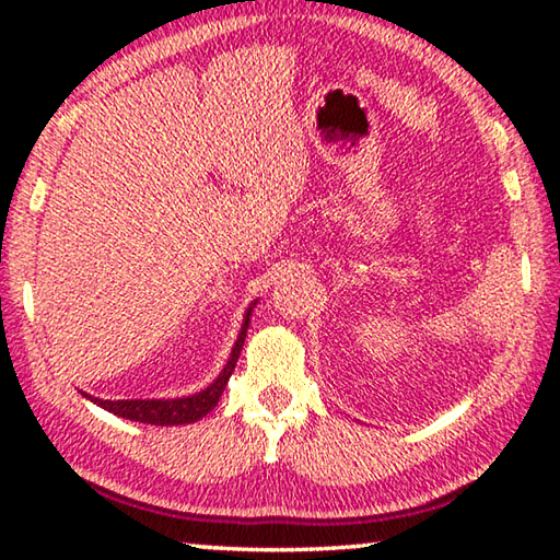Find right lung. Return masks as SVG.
Masks as SVG:
<instances>
[{
	"mask_svg": "<svg viewBox=\"0 0 560 560\" xmlns=\"http://www.w3.org/2000/svg\"><path fill=\"white\" fill-rule=\"evenodd\" d=\"M249 316H252V306L244 314V324L240 330V338L232 348V355L226 360L224 371L220 377L205 390L187 395V397H175V400H98V397H91L93 402L101 405L103 410H108L118 417H126V420L132 422H145V424H163V428H173V424H187V422H197L200 417H205L210 410H214V405L220 402V397L224 393L226 383H230L232 371L236 365V358L242 353L244 338H246V328H249Z\"/></svg>",
	"mask_w": 560,
	"mask_h": 560,
	"instance_id": "1",
	"label": "right lung"
}]
</instances>
